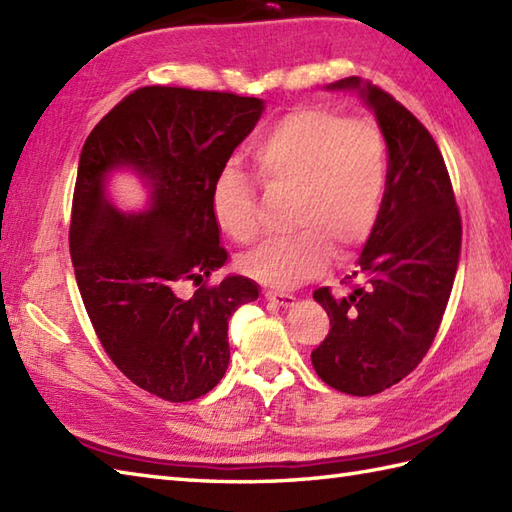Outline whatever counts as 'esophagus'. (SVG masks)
<instances>
[{
	"label": "esophagus",
	"mask_w": 512,
	"mask_h": 512,
	"mask_svg": "<svg viewBox=\"0 0 512 512\" xmlns=\"http://www.w3.org/2000/svg\"><path fill=\"white\" fill-rule=\"evenodd\" d=\"M266 299L273 301L275 306H281V308H292L297 303V297L292 295H284V292H266Z\"/></svg>",
	"instance_id": "esophagus-1"
}]
</instances>
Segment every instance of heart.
Here are the masks:
<instances>
[{
  "label": "heart",
  "mask_w": 512,
  "mask_h": 512,
  "mask_svg": "<svg viewBox=\"0 0 512 512\" xmlns=\"http://www.w3.org/2000/svg\"><path fill=\"white\" fill-rule=\"evenodd\" d=\"M255 169L268 187L292 189L290 222L299 231L268 239L242 257L244 273L266 286L292 288L350 257L374 231L385 195L387 154L380 129L323 107H299L255 140ZM217 226L235 242L257 235L253 184L235 167L213 182Z\"/></svg>",
  "instance_id": "b5f03b06"
}]
</instances>
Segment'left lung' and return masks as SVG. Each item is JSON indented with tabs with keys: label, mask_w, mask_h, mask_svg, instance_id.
I'll return each mask as SVG.
<instances>
[{
	"label": "left lung",
	"mask_w": 512,
	"mask_h": 512,
	"mask_svg": "<svg viewBox=\"0 0 512 512\" xmlns=\"http://www.w3.org/2000/svg\"><path fill=\"white\" fill-rule=\"evenodd\" d=\"M325 90L354 92L374 112L389 162L378 220L352 273L363 284L341 299L314 290L330 332L312 365L343 394L374 396L411 374L436 339L458 273L462 222L444 158L416 116L358 76Z\"/></svg>",
	"instance_id": "left-lung-1"
}]
</instances>
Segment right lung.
Returning a JSON list of instances; mask_svg holds the SVG:
<instances>
[{
  "instance_id": "obj_1",
  "label": "right lung",
  "mask_w": 512,
  "mask_h": 512,
  "mask_svg": "<svg viewBox=\"0 0 512 512\" xmlns=\"http://www.w3.org/2000/svg\"><path fill=\"white\" fill-rule=\"evenodd\" d=\"M264 110L255 96L154 85L118 103L81 149L70 226L76 286L107 356L158 398L187 402L220 383L228 319L259 297L244 275L213 288L202 281L228 262L213 182ZM121 172L146 191L136 210L111 193ZM187 280L199 286L191 298L181 292Z\"/></svg>"
}]
</instances>
